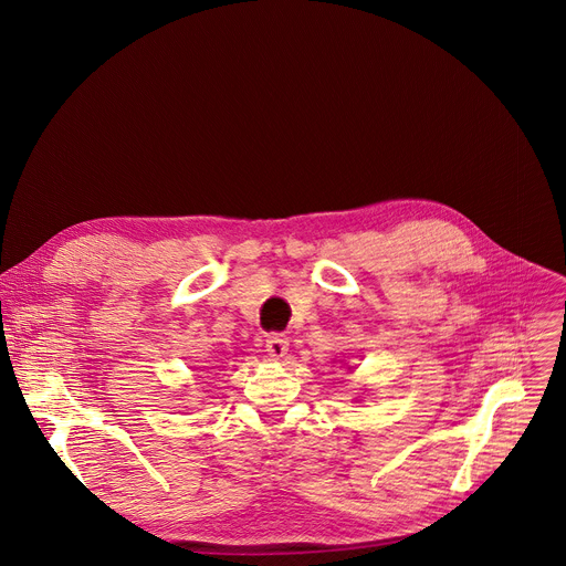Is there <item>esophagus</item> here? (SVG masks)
Returning <instances> with one entry per match:
<instances>
[{
    "instance_id": "34e87169",
    "label": "esophagus",
    "mask_w": 566,
    "mask_h": 566,
    "mask_svg": "<svg viewBox=\"0 0 566 566\" xmlns=\"http://www.w3.org/2000/svg\"><path fill=\"white\" fill-rule=\"evenodd\" d=\"M287 338L283 336V334H272V336H266V353H269V357H274V359H281L285 353H287Z\"/></svg>"
}]
</instances>
